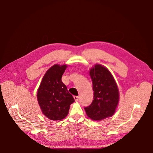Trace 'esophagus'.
I'll use <instances>...</instances> for the list:
<instances>
[{"label":"esophagus","instance_id":"obj_1","mask_svg":"<svg viewBox=\"0 0 153 153\" xmlns=\"http://www.w3.org/2000/svg\"><path fill=\"white\" fill-rule=\"evenodd\" d=\"M74 99H75V100H76V101H77V100H79V97L78 96H74Z\"/></svg>","mask_w":153,"mask_h":153}]
</instances>
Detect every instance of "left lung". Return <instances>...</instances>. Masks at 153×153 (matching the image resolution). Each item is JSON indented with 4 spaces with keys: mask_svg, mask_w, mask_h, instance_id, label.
<instances>
[{
    "mask_svg": "<svg viewBox=\"0 0 153 153\" xmlns=\"http://www.w3.org/2000/svg\"><path fill=\"white\" fill-rule=\"evenodd\" d=\"M93 82V100L84 108L87 115L93 120H101L112 116L119 101L118 87L109 70L96 64L90 70Z\"/></svg>",
    "mask_w": 153,
    "mask_h": 153,
    "instance_id": "left-lung-1",
    "label": "left lung"
}]
</instances>
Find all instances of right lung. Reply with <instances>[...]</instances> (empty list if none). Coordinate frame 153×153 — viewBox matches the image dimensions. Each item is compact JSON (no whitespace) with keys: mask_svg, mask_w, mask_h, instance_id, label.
Returning a JSON list of instances; mask_svg holds the SVG:
<instances>
[{"mask_svg":"<svg viewBox=\"0 0 153 153\" xmlns=\"http://www.w3.org/2000/svg\"><path fill=\"white\" fill-rule=\"evenodd\" d=\"M66 65L55 64L45 74L37 91V100L43 114L51 120L66 118L75 100L62 82Z\"/></svg>","mask_w":153,"mask_h":153,"instance_id":"obj_1","label":"right lung"}]
</instances>
